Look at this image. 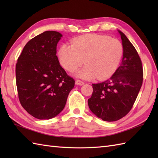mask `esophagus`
Returning <instances> with one entry per match:
<instances>
[{
	"instance_id": "esophagus-1",
	"label": "esophagus",
	"mask_w": 158,
	"mask_h": 158,
	"mask_svg": "<svg viewBox=\"0 0 158 158\" xmlns=\"http://www.w3.org/2000/svg\"><path fill=\"white\" fill-rule=\"evenodd\" d=\"M76 84L78 85H82L84 84V82H83V81H81V80L77 79V80H76Z\"/></svg>"
}]
</instances>
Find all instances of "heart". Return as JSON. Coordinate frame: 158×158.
<instances>
[{"mask_svg":"<svg viewBox=\"0 0 158 158\" xmlns=\"http://www.w3.org/2000/svg\"><path fill=\"white\" fill-rule=\"evenodd\" d=\"M122 56L123 46L118 40L95 34L79 36L73 39L72 45H63L58 52L60 64L69 72L86 64L76 73L85 79L110 77L118 68Z\"/></svg>","mask_w":158,"mask_h":158,"instance_id":"1","label":"heart"}]
</instances>
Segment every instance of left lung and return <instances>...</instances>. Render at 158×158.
Masks as SVG:
<instances>
[{"instance_id":"obj_1","label":"left lung","mask_w":158,"mask_h":158,"mask_svg":"<svg viewBox=\"0 0 158 158\" xmlns=\"http://www.w3.org/2000/svg\"><path fill=\"white\" fill-rule=\"evenodd\" d=\"M123 45V58L119 68L106 81L92 84L88 99L91 111L106 122L122 119L130 112L141 88L143 69L135 47L122 32L118 31Z\"/></svg>"}]
</instances>
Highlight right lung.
Listing matches in <instances>:
<instances>
[{
	"label": "right lung",
	"mask_w": 158,
	"mask_h": 158,
	"mask_svg": "<svg viewBox=\"0 0 158 158\" xmlns=\"http://www.w3.org/2000/svg\"><path fill=\"white\" fill-rule=\"evenodd\" d=\"M62 35L45 31L26 43L15 66L16 85L23 108L36 119H49L64 109L75 80L60 65L57 44Z\"/></svg>",
	"instance_id": "obj_1"
}]
</instances>
